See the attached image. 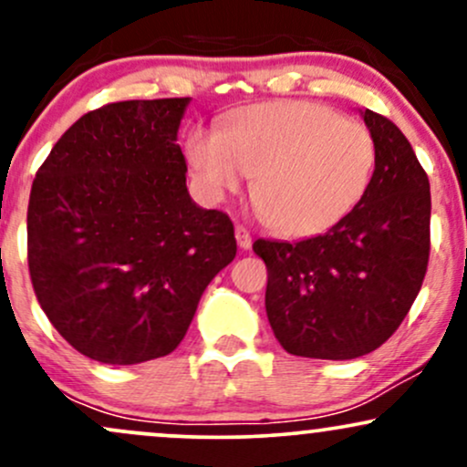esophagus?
<instances>
[{
	"label": "esophagus",
	"mask_w": 467,
	"mask_h": 467,
	"mask_svg": "<svg viewBox=\"0 0 467 467\" xmlns=\"http://www.w3.org/2000/svg\"><path fill=\"white\" fill-rule=\"evenodd\" d=\"M234 239H237V245H239L241 250H250V245H252V237H250L248 230H245L244 226H237V228H234Z\"/></svg>",
	"instance_id": "1"
}]
</instances>
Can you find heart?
<instances>
[{
    "label": "heart",
    "mask_w": 467,
    "mask_h": 467,
    "mask_svg": "<svg viewBox=\"0 0 467 467\" xmlns=\"http://www.w3.org/2000/svg\"><path fill=\"white\" fill-rule=\"evenodd\" d=\"M186 158L211 200L254 178L252 197L275 233L314 237L342 222L368 189L375 142L327 105L275 100L234 114L223 131L197 127Z\"/></svg>",
    "instance_id": "1"
}]
</instances>
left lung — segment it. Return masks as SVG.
<instances>
[{"label": "left lung", "mask_w": 467, "mask_h": 467, "mask_svg": "<svg viewBox=\"0 0 467 467\" xmlns=\"http://www.w3.org/2000/svg\"><path fill=\"white\" fill-rule=\"evenodd\" d=\"M375 169L358 206L312 239H256L265 312L281 347L316 360H353L395 334L420 294L431 252V184L389 118L360 109Z\"/></svg>", "instance_id": "obj_1"}]
</instances>
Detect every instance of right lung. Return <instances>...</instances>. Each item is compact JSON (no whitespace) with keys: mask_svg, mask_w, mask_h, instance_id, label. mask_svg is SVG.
<instances>
[{"mask_svg":"<svg viewBox=\"0 0 467 467\" xmlns=\"http://www.w3.org/2000/svg\"><path fill=\"white\" fill-rule=\"evenodd\" d=\"M191 99L122 100L58 138L28 203L32 287L50 323L96 362L162 358L237 254L228 215L197 206L178 144Z\"/></svg>","mask_w":467,"mask_h":467,"instance_id":"obj_1","label":"right lung"}]
</instances>
